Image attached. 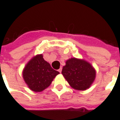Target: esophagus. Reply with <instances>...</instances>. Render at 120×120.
<instances>
[{
	"label": "esophagus",
	"instance_id": "34e87169",
	"mask_svg": "<svg viewBox=\"0 0 120 120\" xmlns=\"http://www.w3.org/2000/svg\"><path fill=\"white\" fill-rule=\"evenodd\" d=\"M62 68H60V69H58V71L60 72V73H61V72H62Z\"/></svg>",
	"mask_w": 120,
	"mask_h": 120
}]
</instances>
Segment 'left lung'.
I'll list each match as a JSON object with an SVG mask.
<instances>
[{
  "label": "left lung",
  "instance_id": "obj_1",
  "mask_svg": "<svg viewBox=\"0 0 120 120\" xmlns=\"http://www.w3.org/2000/svg\"><path fill=\"white\" fill-rule=\"evenodd\" d=\"M62 74L73 89L83 91L94 83L96 71L92 64L84 59L71 58L66 60Z\"/></svg>",
  "mask_w": 120,
  "mask_h": 120
}]
</instances>
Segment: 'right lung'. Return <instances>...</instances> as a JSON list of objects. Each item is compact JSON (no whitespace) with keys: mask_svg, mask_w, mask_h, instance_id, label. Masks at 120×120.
<instances>
[{"mask_svg":"<svg viewBox=\"0 0 120 120\" xmlns=\"http://www.w3.org/2000/svg\"><path fill=\"white\" fill-rule=\"evenodd\" d=\"M43 54H37L29 60L22 70V77L28 88L41 92L50 86L60 73L52 68L50 64L43 59Z\"/></svg>","mask_w":120,"mask_h":120,"instance_id":"add662e5","label":"right lung"}]
</instances>
